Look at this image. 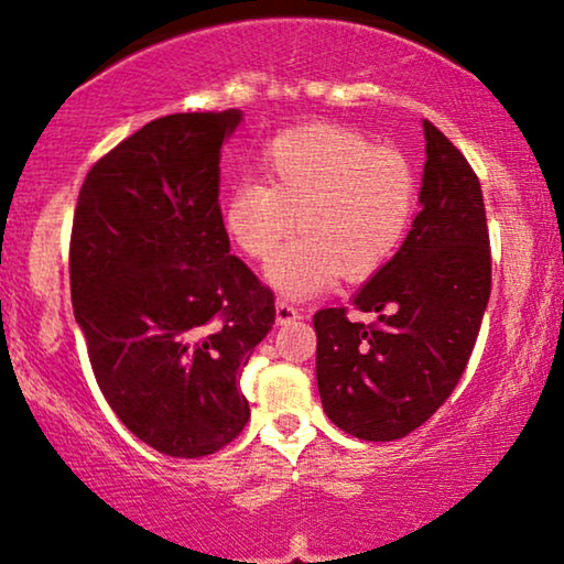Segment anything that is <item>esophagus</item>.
<instances>
[{"label": "esophagus", "mask_w": 564, "mask_h": 564, "mask_svg": "<svg viewBox=\"0 0 564 564\" xmlns=\"http://www.w3.org/2000/svg\"><path fill=\"white\" fill-rule=\"evenodd\" d=\"M295 318H300V307L288 300H276V323H290Z\"/></svg>", "instance_id": "34e87169"}]
</instances>
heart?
Returning a JSON list of instances; mask_svg holds the SVG:
<instances>
[{
	"label": "heart",
	"mask_w": 564,
	"mask_h": 564,
	"mask_svg": "<svg viewBox=\"0 0 564 564\" xmlns=\"http://www.w3.org/2000/svg\"><path fill=\"white\" fill-rule=\"evenodd\" d=\"M259 172L264 182L230 187L223 226L246 257L267 261L297 223L300 236L269 264V280L284 295H315L336 274L367 280L388 264L411 226V161L357 130H290L267 145Z\"/></svg>",
	"instance_id": "1"
}]
</instances>
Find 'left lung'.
<instances>
[{
  "mask_svg": "<svg viewBox=\"0 0 564 564\" xmlns=\"http://www.w3.org/2000/svg\"><path fill=\"white\" fill-rule=\"evenodd\" d=\"M421 213L400 251L349 307L313 315L323 411L346 434L395 442L423 426L457 388L490 297V236L480 180L423 120Z\"/></svg>",
  "mask_w": 564,
  "mask_h": 564,
  "instance_id": "left-lung-1",
  "label": "left lung"
}]
</instances>
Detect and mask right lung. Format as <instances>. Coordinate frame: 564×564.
Listing matches in <instances>:
<instances>
[{
	"instance_id": "right-lung-1",
	"label": "right lung",
	"mask_w": 564,
	"mask_h": 564,
	"mask_svg": "<svg viewBox=\"0 0 564 564\" xmlns=\"http://www.w3.org/2000/svg\"><path fill=\"white\" fill-rule=\"evenodd\" d=\"M238 110L151 120L107 151L76 199L68 276L91 372L161 454L220 452L249 423L241 372L274 326V292L230 253L220 145Z\"/></svg>"
}]
</instances>
